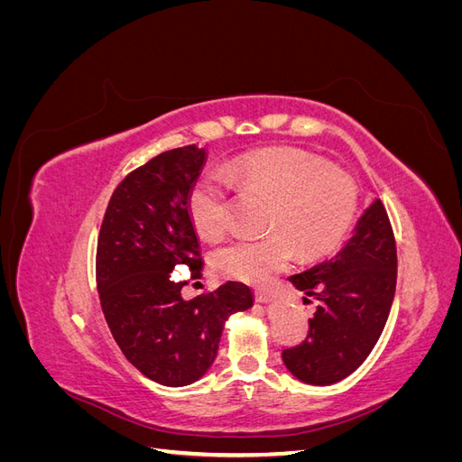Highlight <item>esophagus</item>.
Wrapping results in <instances>:
<instances>
[{
  "label": "esophagus",
  "mask_w": 462,
  "mask_h": 462,
  "mask_svg": "<svg viewBox=\"0 0 462 462\" xmlns=\"http://www.w3.org/2000/svg\"><path fill=\"white\" fill-rule=\"evenodd\" d=\"M275 297H273V292L272 291H256V300L258 302H272Z\"/></svg>",
  "instance_id": "esophagus-1"
}]
</instances>
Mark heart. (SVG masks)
<instances>
[{"label":"heart","mask_w":462,"mask_h":462,"mask_svg":"<svg viewBox=\"0 0 462 462\" xmlns=\"http://www.w3.org/2000/svg\"><path fill=\"white\" fill-rule=\"evenodd\" d=\"M229 183L272 200L262 239H236L216 248L214 268L245 283L263 285L283 272L295 254L318 260L329 254L351 227L358 189L351 175L324 160L289 148L243 153L226 167ZM227 180L204 173L189 192V214L204 236L227 229Z\"/></svg>","instance_id":"obj_1"}]
</instances>
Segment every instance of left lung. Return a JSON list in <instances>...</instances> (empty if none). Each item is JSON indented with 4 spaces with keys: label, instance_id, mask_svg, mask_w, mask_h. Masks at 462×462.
Returning a JSON list of instances; mask_svg holds the SVG:
<instances>
[{
    "label": "left lung",
    "instance_id": "1",
    "mask_svg": "<svg viewBox=\"0 0 462 462\" xmlns=\"http://www.w3.org/2000/svg\"><path fill=\"white\" fill-rule=\"evenodd\" d=\"M289 282L318 306L306 339L283 351L285 366L310 385L343 380L372 353L395 297L397 246L382 200L365 209L337 256Z\"/></svg>",
    "mask_w": 462,
    "mask_h": 462
}]
</instances>
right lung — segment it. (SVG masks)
Here are the masks:
<instances>
[{
  "instance_id": "obj_1",
  "label": "right lung",
  "mask_w": 462,
  "mask_h": 462,
  "mask_svg": "<svg viewBox=\"0 0 462 462\" xmlns=\"http://www.w3.org/2000/svg\"><path fill=\"white\" fill-rule=\"evenodd\" d=\"M206 162L197 144L162 152L114 190L97 236L96 283L116 343L162 385H189L212 366L226 319L253 306V291L227 282L185 300L175 265L200 277L202 258L189 192Z\"/></svg>"
}]
</instances>
